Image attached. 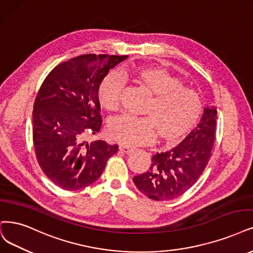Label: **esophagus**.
I'll return each instance as SVG.
<instances>
[{
	"mask_svg": "<svg viewBox=\"0 0 253 253\" xmlns=\"http://www.w3.org/2000/svg\"><path fill=\"white\" fill-rule=\"evenodd\" d=\"M119 150L121 152H124V153H131L133 151V148L131 147H128V146H125V145H120L119 146Z\"/></svg>",
	"mask_w": 253,
	"mask_h": 253,
	"instance_id": "34e87169",
	"label": "esophagus"
}]
</instances>
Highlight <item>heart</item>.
<instances>
[{
  "label": "heart",
  "instance_id": "b5f03b06",
  "mask_svg": "<svg viewBox=\"0 0 253 253\" xmlns=\"http://www.w3.org/2000/svg\"><path fill=\"white\" fill-rule=\"evenodd\" d=\"M122 77H130L151 95L144 111L146 118L123 116L108 127L112 139L125 146H141L154 141L156 130L168 144H176L188 135L202 114V101L197 91L182 86L180 79L157 67L135 68L120 75L110 73L100 84L98 96L107 110H117L123 89Z\"/></svg>",
  "mask_w": 253,
  "mask_h": 253
}]
</instances>
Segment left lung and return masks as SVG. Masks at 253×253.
<instances>
[{"label":"left lung","instance_id":"left-lung-1","mask_svg":"<svg viewBox=\"0 0 253 253\" xmlns=\"http://www.w3.org/2000/svg\"><path fill=\"white\" fill-rule=\"evenodd\" d=\"M216 123V107H204L200 123L179 145L153 155L149 170L133 177L138 191L150 199L166 201L192 188L209 163Z\"/></svg>","mask_w":253,"mask_h":253}]
</instances>
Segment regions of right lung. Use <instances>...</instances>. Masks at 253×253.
Returning a JSON list of instances; mask_svg holds the SVG:
<instances>
[{
    "label": "right lung",
    "instance_id": "right-lung-1",
    "mask_svg": "<svg viewBox=\"0 0 253 253\" xmlns=\"http://www.w3.org/2000/svg\"><path fill=\"white\" fill-rule=\"evenodd\" d=\"M118 55H80L55 67L37 93L32 116L37 162L62 190L76 191L101 176L118 145L87 142L102 125L98 91L109 70L127 59Z\"/></svg>",
    "mask_w": 253,
    "mask_h": 253
}]
</instances>
